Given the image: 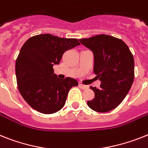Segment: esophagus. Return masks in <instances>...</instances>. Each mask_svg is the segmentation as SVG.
<instances>
[{"label": "esophagus", "instance_id": "obj_1", "mask_svg": "<svg viewBox=\"0 0 148 148\" xmlns=\"http://www.w3.org/2000/svg\"><path fill=\"white\" fill-rule=\"evenodd\" d=\"M79 86H80V87L83 89H87L88 88H89V86H88L84 85V84H80Z\"/></svg>", "mask_w": 148, "mask_h": 148}]
</instances>
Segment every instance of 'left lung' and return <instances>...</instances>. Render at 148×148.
<instances>
[{"mask_svg":"<svg viewBox=\"0 0 148 148\" xmlns=\"http://www.w3.org/2000/svg\"><path fill=\"white\" fill-rule=\"evenodd\" d=\"M79 40L93 52V71L101 81L99 89L90 86L95 92V98L87 101L88 106L100 113L116 108L133 83L135 64L131 51L122 40L106 34Z\"/></svg>","mask_w":148,"mask_h":148,"instance_id":"left-lung-1","label":"left lung"}]
</instances>
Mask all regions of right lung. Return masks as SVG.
Returning a JSON list of instances; mask_svg holds the SVG:
<instances>
[{"mask_svg":"<svg viewBox=\"0 0 148 148\" xmlns=\"http://www.w3.org/2000/svg\"><path fill=\"white\" fill-rule=\"evenodd\" d=\"M80 44L76 38L49 34L33 36L23 44L16 61V76L18 91L32 108L45 114L62 108L68 92L78 82L71 77L59 79L53 66L65 51Z\"/></svg>","mask_w":148,"mask_h":148,"instance_id":"1","label":"right lung"}]
</instances>
